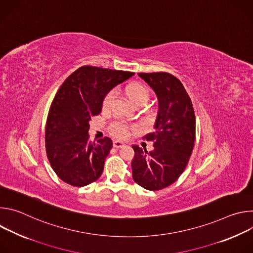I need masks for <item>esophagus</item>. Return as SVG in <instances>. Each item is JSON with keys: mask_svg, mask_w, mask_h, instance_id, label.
Returning <instances> with one entry per match:
<instances>
[{"mask_svg": "<svg viewBox=\"0 0 253 253\" xmlns=\"http://www.w3.org/2000/svg\"><path fill=\"white\" fill-rule=\"evenodd\" d=\"M113 146L115 147V148H122V147H124L125 146V144L123 143V142H121V141H114L113 142Z\"/></svg>", "mask_w": 253, "mask_h": 253, "instance_id": "obj_1", "label": "esophagus"}]
</instances>
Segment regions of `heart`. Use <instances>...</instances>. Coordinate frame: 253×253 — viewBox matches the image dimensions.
<instances>
[{"label": "heart", "mask_w": 253, "mask_h": 253, "mask_svg": "<svg viewBox=\"0 0 253 253\" xmlns=\"http://www.w3.org/2000/svg\"><path fill=\"white\" fill-rule=\"evenodd\" d=\"M126 95L135 106L146 104L150 99L149 89L141 83H132L125 89ZM116 93L114 90L107 92L102 100V110L108 111L113 105ZM110 132L117 138L123 139L129 135V126L123 121H114L110 124Z\"/></svg>", "instance_id": "obj_1"}]
</instances>
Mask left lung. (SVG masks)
<instances>
[{
  "label": "left lung",
  "mask_w": 253,
  "mask_h": 253,
  "mask_svg": "<svg viewBox=\"0 0 253 253\" xmlns=\"http://www.w3.org/2000/svg\"><path fill=\"white\" fill-rule=\"evenodd\" d=\"M155 91L159 111L155 130L143 139L153 142L147 151L132 146L134 181L147 190H161L174 183L185 170L195 142V114L184 86L167 72L139 73Z\"/></svg>",
  "instance_id": "obj_1"
}]
</instances>
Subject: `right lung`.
I'll return each mask as SVG.
<instances>
[{
	"label": "right lung",
	"mask_w": 253,
	"mask_h": 253,
	"mask_svg": "<svg viewBox=\"0 0 253 253\" xmlns=\"http://www.w3.org/2000/svg\"><path fill=\"white\" fill-rule=\"evenodd\" d=\"M134 75L133 72L83 66L61 85L46 122V153L62 181L83 187L101 176L113 143L109 137L89 141V121L100 114L107 92Z\"/></svg>",
	"instance_id": "1"
}]
</instances>
